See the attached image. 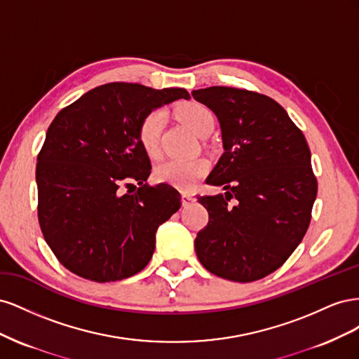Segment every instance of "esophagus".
I'll list each match as a JSON object with an SVG mask.
<instances>
[{
    "label": "esophagus",
    "instance_id": "obj_1",
    "mask_svg": "<svg viewBox=\"0 0 359 359\" xmlns=\"http://www.w3.org/2000/svg\"><path fill=\"white\" fill-rule=\"evenodd\" d=\"M181 202H182V206H189L191 202H194V198L191 196V194L184 193V194H182V199H181Z\"/></svg>",
    "mask_w": 359,
    "mask_h": 359
}]
</instances>
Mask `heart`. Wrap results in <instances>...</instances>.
<instances>
[{
    "instance_id": "b5f03b06",
    "label": "heart",
    "mask_w": 359,
    "mask_h": 359,
    "mask_svg": "<svg viewBox=\"0 0 359 359\" xmlns=\"http://www.w3.org/2000/svg\"><path fill=\"white\" fill-rule=\"evenodd\" d=\"M178 116L191 132L202 136L214 127V115L198 102H190L178 107ZM163 123H165V112L161 109L151 111L142 119L137 127V139L140 147L144 148L149 157L158 156V142ZM208 161L205 158L190 160H168L156 168V180L160 182L170 184L182 190H190L206 172H208Z\"/></svg>"
}]
</instances>
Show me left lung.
<instances>
[{
	"label": "left lung",
	"instance_id": "obj_1",
	"mask_svg": "<svg viewBox=\"0 0 359 359\" xmlns=\"http://www.w3.org/2000/svg\"><path fill=\"white\" fill-rule=\"evenodd\" d=\"M191 95L219 118L224 148L206 178L224 194L199 196L210 222L194 250L215 276L260 280L286 262L309 229L318 181L307 140L268 95L231 86Z\"/></svg>",
	"mask_w": 359,
	"mask_h": 359
}]
</instances>
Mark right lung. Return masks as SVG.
I'll list each match as a JSON object with an SVG mask.
<instances>
[{
    "instance_id": "right-lung-1",
    "label": "right lung",
    "mask_w": 359,
    "mask_h": 359,
    "mask_svg": "<svg viewBox=\"0 0 359 359\" xmlns=\"http://www.w3.org/2000/svg\"><path fill=\"white\" fill-rule=\"evenodd\" d=\"M178 99L190 95L184 88L112 82L53 118L37 156L39 223L73 274L107 283L137 274L153 257L157 227L180 210L181 196L168 184H147L151 163L137 127L147 114Z\"/></svg>"
}]
</instances>
